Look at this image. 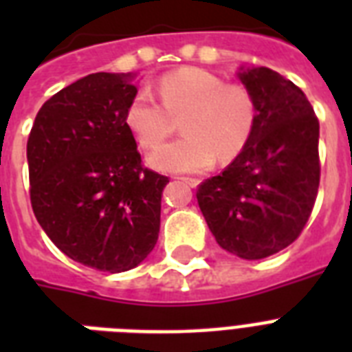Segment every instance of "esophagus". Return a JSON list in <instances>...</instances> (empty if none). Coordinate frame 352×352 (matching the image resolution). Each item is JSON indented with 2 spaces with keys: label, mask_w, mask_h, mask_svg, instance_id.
<instances>
[{
  "label": "esophagus",
  "mask_w": 352,
  "mask_h": 352,
  "mask_svg": "<svg viewBox=\"0 0 352 352\" xmlns=\"http://www.w3.org/2000/svg\"><path fill=\"white\" fill-rule=\"evenodd\" d=\"M181 181L186 182L188 186H192V188H197L199 184H201V181H199V179H193V177H181Z\"/></svg>",
  "instance_id": "34e87169"
}]
</instances>
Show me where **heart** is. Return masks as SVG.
Instances as JSON below:
<instances>
[{"mask_svg":"<svg viewBox=\"0 0 352 352\" xmlns=\"http://www.w3.org/2000/svg\"><path fill=\"white\" fill-rule=\"evenodd\" d=\"M160 104L149 89H138L129 100L124 122L142 148L159 146L181 120L179 140L149 155V164L166 173L208 170L215 159L232 160L250 142L257 106L252 91L204 69L184 67L159 82Z\"/></svg>","mask_w":352,"mask_h":352,"instance_id":"1","label":"heart"}]
</instances>
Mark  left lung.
Instances as JSON below:
<instances>
[{"label":"left lung","mask_w":352,"mask_h":352,"mask_svg":"<svg viewBox=\"0 0 352 352\" xmlns=\"http://www.w3.org/2000/svg\"><path fill=\"white\" fill-rule=\"evenodd\" d=\"M256 98L250 142L199 186L197 203L221 248L263 259L298 239L320 186V122L305 93L268 67L237 73Z\"/></svg>","instance_id":"obj_1"}]
</instances>
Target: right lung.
Segmentation results:
<instances>
[{
	"label": "right lung",
	"instance_id": "right-lung-1",
	"mask_svg": "<svg viewBox=\"0 0 352 352\" xmlns=\"http://www.w3.org/2000/svg\"><path fill=\"white\" fill-rule=\"evenodd\" d=\"M131 73H95L41 106L27 142L30 204L49 239L73 261L126 272L159 239L168 177L142 166L124 113Z\"/></svg>",
	"mask_w": 352,
	"mask_h": 352
}]
</instances>
